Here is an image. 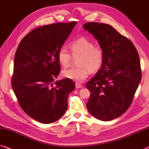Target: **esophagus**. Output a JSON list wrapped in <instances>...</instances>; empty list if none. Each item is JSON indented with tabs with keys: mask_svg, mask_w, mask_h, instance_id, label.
<instances>
[{
	"mask_svg": "<svg viewBox=\"0 0 149 149\" xmlns=\"http://www.w3.org/2000/svg\"><path fill=\"white\" fill-rule=\"evenodd\" d=\"M81 87L82 86H81V85L79 83L75 84V88H81Z\"/></svg>",
	"mask_w": 149,
	"mask_h": 149,
	"instance_id": "obj_1",
	"label": "esophagus"
}]
</instances>
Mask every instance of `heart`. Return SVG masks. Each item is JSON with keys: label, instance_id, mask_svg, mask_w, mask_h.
<instances>
[{"label": "heart", "instance_id": "obj_1", "mask_svg": "<svg viewBox=\"0 0 149 149\" xmlns=\"http://www.w3.org/2000/svg\"><path fill=\"white\" fill-rule=\"evenodd\" d=\"M72 54L79 58V68H70L62 72L63 76L77 82L84 81L88 76L90 71L96 72L101 68L104 60L103 50L99 46H95L93 41L86 37H80L70 45ZM57 58L60 64L68 67L72 62V54L65 48L58 50Z\"/></svg>", "mask_w": 149, "mask_h": 149}]
</instances>
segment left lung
Masks as SVG:
<instances>
[{"label":"left lung","mask_w":149,"mask_h":149,"mask_svg":"<svg viewBox=\"0 0 149 149\" xmlns=\"http://www.w3.org/2000/svg\"><path fill=\"white\" fill-rule=\"evenodd\" d=\"M82 28L103 50L101 68L86 86L91 92L86 107L90 113L107 121L127 110L141 80L138 53L133 43L109 25L86 23Z\"/></svg>","instance_id":"1"}]
</instances>
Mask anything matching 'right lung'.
Masks as SVG:
<instances>
[{"label": "right lung", "instance_id": "right-lung-1", "mask_svg": "<svg viewBox=\"0 0 149 149\" xmlns=\"http://www.w3.org/2000/svg\"><path fill=\"white\" fill-rule=\"evenodd\" d=\"M77 23H56L36 28L20 42L14 58L12 88L22 109L42 123L57 121L65 113L72 79L57 78L58 51Z\"/></svg>", "mask_w": 149, "mask_h": 149}]
</instances>
